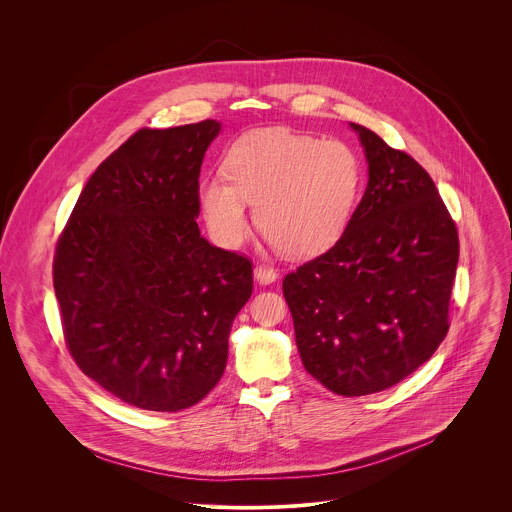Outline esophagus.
Here are the masks:
<instances>
[{"label": "esophagus", "instance_id": "1", "mask_svg": "<svg viewBox=\"0 0 512 512\" xmlns=\"http://www.w3.org/2000/svg\"><path fill=\"white\" fill-rule=\"evenodd\" d=\"M254 278L260 282V284H272L278 280V272L276 268L272 266H266V264H258L254 268Z\"/></svg>", "mask_w": 512, "mask_h": 512}]
</instances>
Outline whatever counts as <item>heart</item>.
Returning <instances> with one entry per match:
<instances>
[{
    "label": "heart",
    "instance_id": "1",
    "mask_svg": "<svg viewBox=\"0 0 512 512\" xmlns=\"http://www.w3.org/2000/svg\"><path fill=\"white\" fill-rule=\"evenodd\" d=\"M363 189V163L341 140L288 128L244 134L224 155V175L201 181L205 220L222 246L248 234V205L258 228L290 256L329 250L347 230Z\"/></svg>",
    "mask_w": 512,
    "mask_h": 512
}]
</instances>
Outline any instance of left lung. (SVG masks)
Returning a JSON list of instances; mask_svg holds the SVG:
<instances>
[{"label": "left lung", "mask_w": 512, "mask_h": 512, "mask_svg": "<svg viewBox=\"0 0 512 512\" xmlns=\"http://www.w3.org/2000/svg\"><path fill=\"white\" fill-rule=\"evenodd\" d=\"M368 185L345 234L284 278L305 370L341 396L386 390L424 365L449 329L457 226L428 171L351 124Z\"/></svg>", "instance_id": "obj_1"}]
</instances>
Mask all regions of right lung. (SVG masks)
Listing matches in <instances>:
<instances>
[{
	"label": "right lung",
	"instance_id": "obj_1",
	"mask_svg": "<svg viewBox=\"0 0 512 512\" xmlns=\"http://www.w3.org/2000/svg\"><path fill=\"white\" fill-rule=\"evenodd\" d=\"M219 122L142 128L84 185L53 284L78 368L122 402L179 412L220 380L252 262L199 230V175Z\"/></svg>",
	"mask_w": 512,
	"mask_h": 512
}]
</instances>
